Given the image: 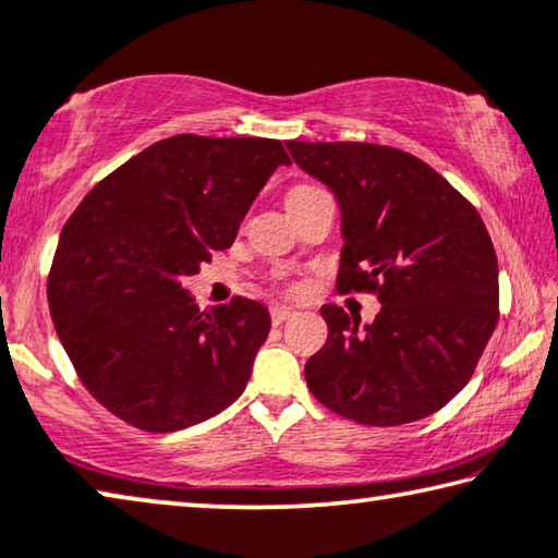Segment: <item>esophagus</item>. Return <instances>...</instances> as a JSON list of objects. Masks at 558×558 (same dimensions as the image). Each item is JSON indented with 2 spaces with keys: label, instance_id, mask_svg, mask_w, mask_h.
I'll return each instance as SVG.
<instances>
[{
  "label": "esophagus",
  "instance_id": "esophagus-1",
  "mask_svg": "<svg viewBox=\"0 0 558 558\" xmlns=\"http://www.w3.org/2000/svg\"><path fill=\"white\" fill-rule=\"evenodd\" d=\"M293 315H295L293 307H286V305H272V307H270V320H272V325L286 323V320H290V317H293Z\"/></svg>",
  "mask_w": 558,
  "mask_h": 558
}]
</instances>
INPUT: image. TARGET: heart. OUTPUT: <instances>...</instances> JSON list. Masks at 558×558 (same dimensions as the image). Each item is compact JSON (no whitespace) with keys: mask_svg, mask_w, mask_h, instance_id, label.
<instances>
[{"mask_svg":"<svg viewBox=\"0 0 558 558\" xmlns=\"http://www.w3.org/2000/svg\"><path fill=\"white\" fill-rule=\"evenodd\" d=\"M307 189H313V185H295V189H290L288 196H293V193H300V191H307Z\"/></svg>","mask_w":558,"mask_h":558,"instance_id":"heart-1","label":"heart"}]
</instances>
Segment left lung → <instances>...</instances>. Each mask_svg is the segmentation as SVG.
<instances>
[{
  "label": "left lung",
  "instance_id": "1",
  "mask_svg": "<svg viewBox=\"0 0 558 558\" xmlns=\"http://www.w3.org/2000/svg\"><path fill=\"white\" fill-rule=\"evenodd\" d=\"M286 146L338 198V290H367L383 303L362 330L342 307H320L327 342L305 362L307 387L327 410L373 427L435 414L470 383L499 320V265L484 220L400 148Z\"/></svg>",
  "mask_w": 558,
  "mask_h": 558
}]
</instances>
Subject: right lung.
<instances>
[{"instance_id": "obj_1", "label": "right lung", "mask_w": 558, "mask_h": 558, "mask_svg": "<svg viewBox=\"0 0 558 558\" xmlns=\"http://www.w3.org/2000/svg\"><path fill=\"white\" fill-rule=\"evenodd\" d=\"M288 163L276 138L171 136L96 183L61 228L51 320L86 390L123 422L185 429L245 390L268 307L233 298L201 313L183 280L231 247Z\"/></svg>"}]
</instances>
